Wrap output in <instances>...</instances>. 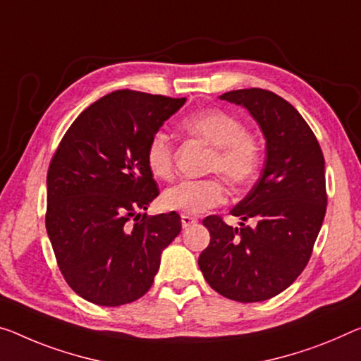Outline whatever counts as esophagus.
<instances>
[{"mask_svg": "<svg viewBox=\"0 0 361 361\" xmlns=\"http://www.w3.org/2000/svg\"><path fill=\"white\" fill-rule=\"evenodd\" d=\"M180 223H182V227L187 229V227H190L192 224L197 223V218H192V216H188V214H182L180 216Z\"/></svg>", "mask_w": 361, "mask_h": 361, "instance_id": "34e87169", "label": "esophagus"}]
</instances>
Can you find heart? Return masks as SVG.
Wrapping results in <instances>:
<instances>
[{"label": "heart", "mask_w": 361, "mask_h": 361, "mask_svg": "<svg viewBox=\"0 0 361 361\" xmlns=\"http://www.w3.org/2000/svg\"><path fill=\"white\" fill-rule=\"evenodd\" d=\"M182 130L212 148L207 171L218 173L232 185L250 182L262 163L258 138L245 130L242 121L227 111L209 108L197 111L180 123ZM147 166L158 179H169L174 168V152L169 137L158 132L147 145ZM226 200V188L219 179L182 180L163 193V204L169 212L200 214Z\"/></svg>", "instance_id": "b5f03b06"}]
</instances>
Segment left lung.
<instances>
[{
	"label": "left lung",
	"mask_w": 361,
	"mask_h": 361,
	"mask_svg": "<svg viewBox=\"0 0 361 361\" xmlns=\"http://www.w3.org/2000/svg\"><path fill=\"white\" fill-rule=\"evenodd\" d=\"M219 98L253 116L266 138V159L257 184L231 212L240 216V227L214 214L203 219L212 238L198 266L223 297L263 302L286 290L312 257L328 203L324 157L307 121L276 93L243 88Z\"/></svg>",
	"instance_id": "left-lung-1"
}]
</instances>
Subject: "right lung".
I'll use <instances>...</instances> for the list:
<instances>
[{
	"instance_id": "add662e5",
	"label": "right lung",
	"mask_w": 361,
	"mask_h": 361,
	"mask_svg": "<svg viewBox=\"0 0 361 361\" xmlns=\"http://www.w3.org/2000/svg\"><path fill=\"white\" fill-rule=\"evenodd\" d=\"M185 98L118 90L82 111L49 163L45 224L66 282L85 300L119 307L145 295L176 212L147 216L159 195L147 145Z\"/></svg>"
}]
</instances>
